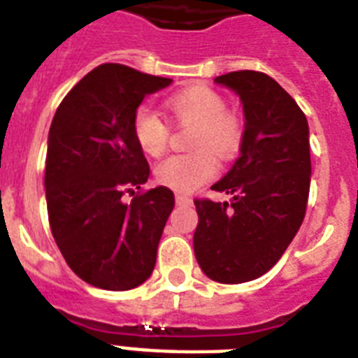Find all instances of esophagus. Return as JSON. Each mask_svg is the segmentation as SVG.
<instances>
[{
  "mask_svg": "<svg viewBox=\"0 0 358 358\" xmlns=\"http://www.w3.org/2000/svg\"><path fill=\"white\" fill-rule=\"evenodd\" d=\"M193 202V199L187 195H182V193H176V204L178 206H187V204H191Z\"/></svg>",
  "mask_w": 358,
  "mask_h": 358,
  "instance_id": "34e87169",
  "label": "esophagus"
}]
</instances>
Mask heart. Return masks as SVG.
<instances>
[{"instance_id":"1","label":"heart","mask_w":358,"mask_h":358,"mask_svg":"<svg viewBox=\"0 0 358 358\" xmlns=\"http://www.w3.org/2000/svg\"><path fill=\"white\" fill-rule=\"evenodd\" d=\"M165 108L182 124L195 126L191 134V154L165 157L156 165V180L180 193L201 187L217 174L219 159L238 154L243 139V124L238 115L227 111L224 98L210 87L195 85L174 92ZM131 135L146 156H162L169 143L167 124L150 108L141 106L131 117Z\"/></svg>"}]
</instances>
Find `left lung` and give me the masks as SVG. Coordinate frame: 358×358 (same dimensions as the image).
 Listing matches in <instances>:
<instances>
[{"label":"left lung","mask_w":358,"mask_h":358,"mask_svg":"<svg viewBox=\"0 0 358 358\" xmlns=\"http://www.w3.org/2000/svg\"><path fill=\"white\" fill-rule=\"evenodd\" d=\"M243 103L239 157L212 185L229 202L196 199L193 247L215 282L255 280L271 269L305 219L310 189L308 122L295 100L264 72L239 70L215 78Z\"/></svg>","instance_id":"8db88e82"}]
</instances>
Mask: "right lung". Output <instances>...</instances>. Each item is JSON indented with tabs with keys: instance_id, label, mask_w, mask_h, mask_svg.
<instances>
[{
	"instance_id": "obj_1",
	"label": "right lung",
	"mask_w": 358,
	"mask_h": 358,
	"mask_svg": "<svg viewBox=\"0 0 358 358\" xmlns=\"http://www.w3.org/2000/svg\"><path fill=\"white\" fill-rule=\"evenodd\" d=\"M173 83L124 64L91 70L63 98L48 134L46 204L50 227L70 269L102 289L137 288L156 266L157 245L174 208L159 185L124 201L150 176L131 135L146 94Z\"/></svg>"
}]
</instances>
